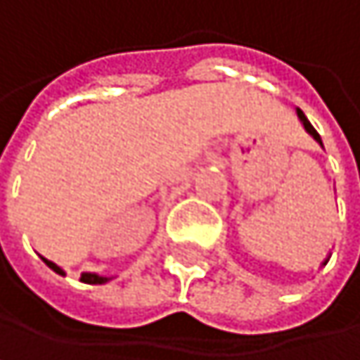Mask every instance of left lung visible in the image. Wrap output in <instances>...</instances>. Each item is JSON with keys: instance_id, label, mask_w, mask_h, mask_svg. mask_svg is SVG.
<instances>
[{"instance_id": "left-lung-1", "label": "left lung", "mask_w": 360, "mask_h": 360, "mask_svg": "<svg viewBox=\"0 0 360 360\" xmlns=\"http://www.w3.org/2000/svg\"><path fill=\"white\" fill-rule=\"evenodd\" d=\"M297 116H299V120H301L303 129H305V131L309 133V136H311L314 140H316V142H319V144L323 146V140H321V136H319V131H316V129H314V127H311V122H309V120L305 118V114H303V112H301L299 108H297ZM329 259H331V255H329V257H327V259L323 261V265H327V261H329Z\"/></svg>"}]
</instances>
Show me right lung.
Wrapping results in <instances>:
<instances>
[{
	"mask_svg": "<svg viewBox=\"0 0 360 360\" xmlns=\"http://www.w3.org/2000/svg\"><path fill=\"white\" fill-rule=\"evenodd\" d=\"M41 261L46 263L55 274L65 276V271H63L57 263H53V261H49V259H44V257H41ZM110 280H112L110 276H99V274H93V271H84V274L80 276V282H84V284H105V282H110Z\"/></svg>",
	"mask_w": 360,
	"mask_h": 360,
	"instance_id": "right-lung-1",
	"label": "right lung"
}]
</instances>
